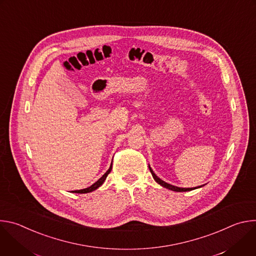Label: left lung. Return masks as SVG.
<instances>
[{
    "instance_id": "obj_1",
    "label": "left lung",
    "mask_w": 256,
    "mask_h": 256,
    "mask_svg": "<svg viewBox=\"0 0 256 256\" xmlns=\"http://www.w3.org/2000/svg\"><path fill=\"white\" fill-rule=\"evenodd\" d=\"M149 169H150V171H151V173H152V176H153V178L155 179V181L157 182L158 184H160L161 186H163V188H168V190H173V192H190V190H196V188H202V186H198V188H178V186H172V184H167V182H165V181H163L162 179H160L155 173H154V171L152 170V168L150 167V165H149Z\"/></svg>"
}]
</instances>
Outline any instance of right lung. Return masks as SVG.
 <instances>
[{"label":"right lung","mask_w":256,"mask_h":256,"mask_svg":"<svg viewBox=\"0 0 256 256\" xmlns=\"http://www.w3.org/2000/svg\"><path fill=\"white\" fill-rule=\"evenodd\" d=\"M112 169V163L110 164V167H109V169L102 175V177H100V178L95 182V184H93L91 186H89V188H84V190H74V192H74V194H88V192H92L96 190L98 188H100V186L103 184V182L105 181L107 175H108L109 173H110Z\"/></svg>","instance_id":"add662e5"}]
</instances>
